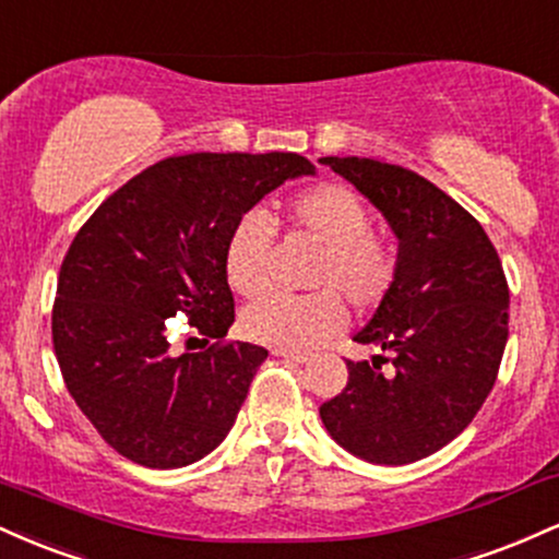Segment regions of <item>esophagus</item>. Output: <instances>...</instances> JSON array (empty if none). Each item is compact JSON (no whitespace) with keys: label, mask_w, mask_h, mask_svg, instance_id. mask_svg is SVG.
Wrapping results in <instances>:
<instances>
[{"label":"esophagus","mask_w":559,"mask_h":559,"mask_svg":"<svg viewBox=\"0 0 559 559\" xmlns=\"http://www.w3.org/2000/svg\"><path fill=\"white\" fill-rule=\"evenodd\" d=\"M273 355L281 357V360H288V362H310V355H305V352L278 349V346H275V349H273Z\"/></svg>","instance_id":"esophagus-1"}]
</instances>
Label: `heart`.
Listing matches in <instances>:
<instances>
[{
  "label": "heart",
  "instance_id": "obj_1",
  "mask_svg": "<svg viewBox=\"0 0 559 559\" xmlns=\"http://www.w3.org/2000/svg\"><path fill=\"white\" fill-rule=\"evenodd\" d=\"M294 230L316 239L323 249L316 286H331L307 297L265 294L241 312L243 336L278 349H312L346 329L349 310L342 294L360 310L381 305L391 292L396 262L391 249L370 234L365 202L342 183H318L286 204ZM273 223L265 213L239 217L226 241V281L241 297H254L271 281Z\"/></svg>",
  "mask_w": 559,
  "mask_h": 559
}]
</instances>
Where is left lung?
<instances>
[{"label":"left lung","instance_id":"1","mask_svg":"<svg viewBox=\"0 0 559 559\" xmlns=\"http://www.w3.org/2000/svg\"><path fill=\"white\" fill-rule=\"evenodd\" d=\"M386 217L400 241L386 299L355 342L394 352V373L346 362L349 381L320 420L365 463L407 465L447 447L476 418L507 344L510 288L480 223L439 186L368 157H325Z\"/></svg>","mask_w":559,"mask_h":559}]
</instances>
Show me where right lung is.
<instances>
[{"instance_id":"1","label":"right lung","mask_w":559,"mask_h":559,"mask_svg":"<svg viewBox=\"0 0 559 559\" xmlns=\"http://www.w3.org/2000/svg\"><path fill=\"white\" fill-rule=\"evenodd\" d=\"M299 176L316 165L294 152L159 159L75 234L57 278L55 355L81 413L131 463L183 467L228 436L267 349L236 342L173 355L165 320L186 312L207 338L226 336L230 230Z\"/></svg>"}]
</instances>
